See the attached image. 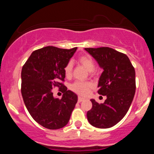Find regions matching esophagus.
<instances>
[{"label": "esophagus", "mask_w": 154, "mask_h": 154, "mask_svg": "<svg viewBox=\"0 0 154 154\" xmlns=\"http://www.w3.org/2000/svg\"><path fill=\"white\" fill-rule=\"evenodd\" d=\"M83 100H84V98H82V97H80V96L78 97V102H79V103H80V102H82Z\"/></svg>", "instance_id": "obj_1"}]
</instances>
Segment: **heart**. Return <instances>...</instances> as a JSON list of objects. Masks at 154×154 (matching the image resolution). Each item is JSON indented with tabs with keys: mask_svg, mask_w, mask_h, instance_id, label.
<instances>
[{
	"mask_svg": "<svg viewBox=\"0 0 154 154\" xmlns=\"http://www.w3.org/2000/svg\"><path fill=\"white\" fill-rule=\"evenodd\" d=\"M78 61L83 66L85 67L88 71L91 72L95 69V63L93 59L89 56H79L78 59ZM72 71V63L71 61H69L66 63L64 67V74L66 77L71 75ZM93 87L92 83L89 82H81V81H77L74 82L71 85L72 91H73L75 93H78L81 95H87L89 92L90 89Z\"/></svg>",
	"mask_w": 154,
	"mask_h": 154,
	"instance_id": "obj_1",
	"label": "heart"
}]
</instances>
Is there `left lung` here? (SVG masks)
<instances>
[{
  "mask_svg": "<svg viewBox=\"0 0 154 154\" xmlns=\"http://www.w3.org/2000/svg\"><path fill=\"white\" fill-rule=\"evenodd\" d=\"M103 69L98 81V94L106 95L103 103L91 99L93 106L87 112L89 123L106 129L114 126L126 115L135 93V71L127 55L109 47L87 48Z\"/></svg>",
  "mask_w": 154,
  "mask_h": 154,
  "instance_id": "8db88e82",
  "label": "left lung"
}]
</instances>
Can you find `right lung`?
<instances>
[{
    "mask_svg": "<svg viewBox=\"0 0 154 154\" xmlns=\"http://www.w3.org/2000/svg\"><path fill=\"white\" fill-rule=\"evenodd\" d=\"M77 48L44 47L33 51L22 67L21 91L24 104L35 121L49 130L66 126L77 102V95L61 82L64 81V67ZM55 87L63 91L61 100L52 95Z\"/></svg>",
    "mask_w": 154,
    "mask_h": 154,
    "instance_id": "1",
    "label": "right lung"
}]
</instances>
